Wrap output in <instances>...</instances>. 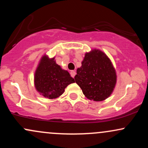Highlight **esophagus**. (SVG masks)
I'll return each mask as SVG.
<instances>
[{
  "label": "esophagus",
  "instance_id": "esophagus-1",
  "mask_svg": "<svg viewBox=\"0 0 148 148\" xmlns=\"http://www.w3.org/2000/svg\"><path fill=\"white\" fill-rule=\"evenodd\" d=\"M70 74H71V76H72V77L74 78V76H75V75H76V72H75V71H73V70L71 71V72H70Z\"/></svg>",
  "mask_w": 148,
  "mask_h": 148
}]
</instances>
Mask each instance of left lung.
<instances>
[{"label":"left lung","mask_w":148,"mask_h":148,"mask_svg":"<svg viewBox=\"0 0 148 148\" xmlns=\"http://www.w3.org/2000/svg\"><path fill=\"white\" fill-rule=\"evenodd\" d=\"M74 79L88 99L100 101L111 95L116 84V73L106 54L95 49L86 53Z\"/></svg>","instance_id":"1"}]
</instances>
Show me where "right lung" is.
Wrapping results in <instances>:
<instances>
[{"label":"right lung","instance_id":"obj_1","mask_svg":"<svg viewBox=\"0 0 148 148\" xmlns=\"http://www.w3.org/2000/svg\"><path fill=\"white\" fill-rule=\"evenodd\" d=\"M74 82L69 73L56 64L54 58L49 59L46 56L42 57L35 74V86L45 97H58L69 84Z\"/></svg>","mask_w":148,"mask_h":148}]
</instances>
